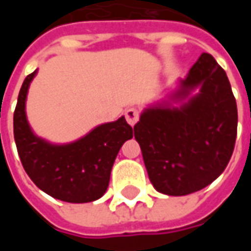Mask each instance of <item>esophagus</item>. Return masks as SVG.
<instances>
[{
	"mask_svg": "<svg viewBox=\"0 0 251 251\" xmlns=\"http://www.w3.org/2000/svg\"><path fill=\"white\" fill-rule=\"evenodd\" d=\"M125 117H126V121H127V124L129 125H134L138 118H140V113H138V110L136 109H127L125 113Z\"/></svg>",
	"mask_w": 251,
	"mask_h": 251,
	"instance_id": "esophagus-1",
	"label": "esophagus"
}]
</instances>
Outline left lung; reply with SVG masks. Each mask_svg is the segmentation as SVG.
Instances as JSON below:
<instances>
[{
	"instance_id": "obj_1",
	"label": "left lung",
	"mask_w": 251,
	"mask_h": 251,
	"mask_svg": "<svg viewBox=\"0 0 251 251\" xmlns=\"http://www.w3.org/2000/svg\"><path fill=\"white\" fill-rule=\"evenodd\" d=\"M196 88L198 94L191 96ZM237 125V102L226 72L204 52L169 100L147 107L134 125L153 187L184 196L211 184L231 158Z\"/></svg>"
}]
</instances>
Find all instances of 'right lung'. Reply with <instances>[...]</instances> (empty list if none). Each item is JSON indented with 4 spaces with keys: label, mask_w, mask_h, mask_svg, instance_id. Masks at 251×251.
<instances>
[{
    "label": "right lung",
    "mask_w": 251,
    "mask_h": 251,
    "mask_svg": "<svg viewBox=\"0 0 251 251\" xmlns=\"http://www.w3.org/2000/svg\"><path fill=\"white\" fill-rule=\"evenodd\" d=\"M36 74L37 70L25 77L13 115L14 141L25 172L55 199L88 203L102 198L121 147L133 137L131 126L121 117L68 144H52L37 137L25 113L28 90Z\"/></svg>",
    "instance_id": "1"
}]
</instances>
